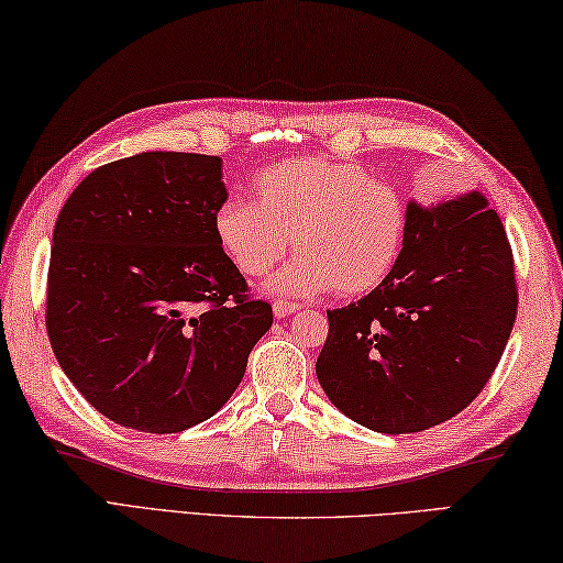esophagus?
Returning a JSON list of instances; mask_svg holds the SVG:
<instances>
[{
    "mask_svg": "<svg viewBox=\"0 0 563 563\" xmlns=\"http://www.w3.org/2000/svg\"><path fill=\"white\" fill-rule=\"evenodd\" d=\"M299 307L297 303H289V301H274V317L276 319H287L291 313H297Z\"/></svg>",
    "mask_w": 563,
    "mask_h": 563,
    "instance_id": "1",
    "label": "esophagus"
}]
</instances>
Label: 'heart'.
I'll return each instance as SVG.
<instances>
[{
  "label": "heart",
  "instance_id": "b5f03b06",
  "mask_svg": "<svg viewBox=\"0 0 563 563\" xmlns=\"http://www.w3.org/2000/svg\"><path fill=\"white\" fill-rule=\"evenodd\" d=\"M256 200L227 197L212 214L217 244L244 276H272L276 297H366L398 269L408 240V207L358 163L294 157L254 177Z\"/></svg>",
  "mask_w": 563,
  "mask_h": 563
}]
</instances>
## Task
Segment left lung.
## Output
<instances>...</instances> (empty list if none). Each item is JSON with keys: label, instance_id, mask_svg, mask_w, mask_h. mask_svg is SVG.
Segmentation results:
<instances>
[{"label": "left lung", "instance_id": "obj_1", "mask_svg": "<svg viewBox=\"0 0 563 563\" xmlns=\"http://www.w3.org/2000/svg\"><path fill=\"white\" fill-rule=\"evenodd\" d=\"M329 313L323 393L358 426L402 435L440 426L487 386L517 319L515 262L479 190L408 202V240L380 289Z\"/></svg>", "mask_w": 563, "mask_h": 563}]
</instances>
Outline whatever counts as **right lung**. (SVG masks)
<instances>
[{
    "instance_id": "obj_1",
    "label": "right lung",
    "mask_w": 563,
    "mask_h": 563,
    "mask_svg": "<svg viewBox=\"0 0 563 563\" xmlns=\"http://www.w3.org/2000/svg\"><path fill=\"white\" fill-rule=\"evenodd\" d=\"M222 200V157L145 151L96 167L56 217L48 341L118 426L163 435L212 418L272 327L217 244Z\"/></svg>"
}]
</instances>
